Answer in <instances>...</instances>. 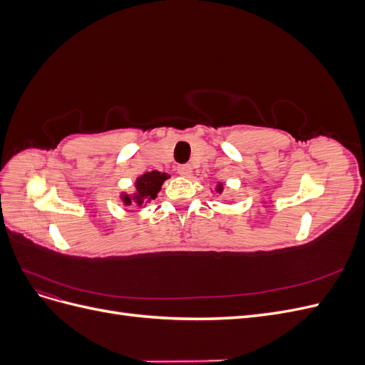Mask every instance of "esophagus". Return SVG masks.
Wrapping results in <instances>:
<instances>
[{
  "label": "esophagus",
  "instance_id": "1",
  "mask_svg": "<svg viewBox=\"0 0 365 365\" xmlns=\"http://www.w3.org/2000/svg\"><path fill=\"white\" fill-rule=\"evenodd\" d=\"M176 172H178L180 176H184V178H187V176H190V173H192V168L189 164H182V165H178V168H176Z\"/></svg>",
  "mask_w": 365,
  "mask_h": 365
}]
</instances>
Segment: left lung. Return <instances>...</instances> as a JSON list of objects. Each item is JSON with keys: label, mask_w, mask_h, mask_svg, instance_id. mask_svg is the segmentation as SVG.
<instances>
[{"label": "left lung", "mask_w": 365, "mask_h": 365, "mask_svg": "<svg viewBox=\"0 0 365 365\" xmlns=\"http://www.w3.org/2000/svg\"><path fill=\"white\" fill-rule=\"evenodd\" d=\"M212 192H213V193L222 195V192H224V182H222V181H217V182H216V187H215V189H213Z\"/></svg>", "instance_id": "left-lung-1"}]
</instances>
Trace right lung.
<instances>
[{
  "label": "right lung",
  "instance_id": "1",
  "mask_svg": "<svg viewBox=\"0 0 365 365\" xmlns=\"http://www.w3.org/2000/svg\"><path fill=\"white\" fill-rule=\"evenodd\" d=\"M169 178H170L169 173L158 172V170L143 173L137 176V180L134 181V187H135L134 192L132 193L121 192L120 201L126 207L132 204H135L137 207H146V204H149L152 200H155L158 192L161 190V185L164 184L165 180Z\"/></svg>",
  "mask_w": 365,
  "mask_h": 365
}]
</instances>
